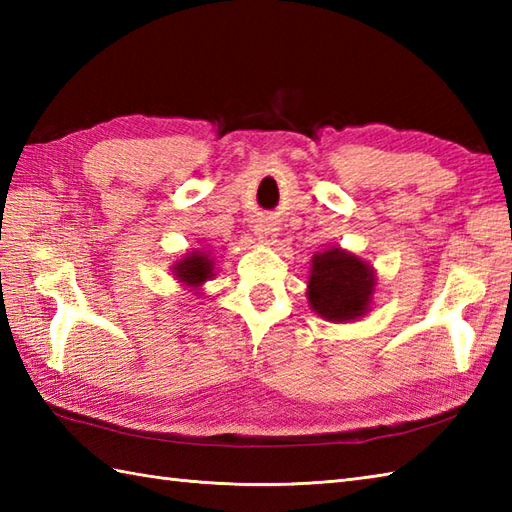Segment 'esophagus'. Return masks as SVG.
<instances>
[{
  "mask_svg": "<svg viewBox=\"0 0 512 512\" xmlns=\"http://www.w3.org/2000/svg\"><path fill=\"white\" fill-rule=\"evenodd\" d=\"M253 231H255L257 242H262L266 246H273L277 242V235H279L277 231H279V228L275 226L273 220H270V217H262V220H257Z\"/></svg>",
  "mask_w": 512,
  "mask_h": 512,
  "instance_id": "34e87169",
  "label": "esophagus"
}]
</instances>
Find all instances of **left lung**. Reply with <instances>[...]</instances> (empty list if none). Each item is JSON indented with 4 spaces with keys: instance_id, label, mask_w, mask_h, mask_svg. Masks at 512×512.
<instances>
[{
    "instance_id": "1",
    "label": "left lung",
    "mask_w": 512,
    "mask_h": 512,
    "mask_svg": "<svg viewBox=\"0 0 512 512\" xmlns=\"http://www.w3.org/2000/svg\"><path fill=\"white\" fill-rule=\"evenodd\" d=\"M376 270L341 246L314 253L306 297L310 310L332 323H352L372 310Z\"/></svg>"
}]
</instances>
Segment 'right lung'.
Segmentation results:
<instances>
[{
	"mask_svg": "<svg viewBox=\"0 0 512 512\" xmlns=\"http://www.w3.org/2000/svg\"><path fill=\"white\" fill-rule=\"evenodd\" d=\"M173 279L193 295H202V286L215 277V259L202 248H191L171 266Z\"/></svg>",
	"mask_w": 512,
	"mask_h": 512,
	"instance_id": "obj_1",
	"label": "right lung"
}]
</instances>
